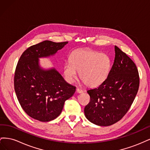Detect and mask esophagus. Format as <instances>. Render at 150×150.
<instances>
[{"label": "esophagus", "instance_id": "1", "mask_svg": "<svg viewBox=\"0 0 150 150\" xmlns=\"http://www.w3.org/2000/svg\"><path fill=\"white\" fill-rule=\"evenodd\" d=\"M76 92L78 93H81L83 92V91L82 89L78 88H76Z\"/></svg>", "mask_w": 150, "mask_h": 150}]
</instances>
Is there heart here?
I'll return each instance as SVG.
<instances>
[{
    "instance_id": "obj_1",
    "label": "heart",
    "mask_w": 150,
    "mask_h": 150,
    "mask_svg": "<svg viewBox=\"0 0 150 150\" xmlns=\"http://www.w3.org/2000/svg\"><path fill=\"white\" fill-rule=\"evenodd\" d=\"M111 66V59L106 54L78 50L71 54V62L64 64V74L68 82L71 83L78 71L80 79L86 86L96 87L106 79Z\"/></svg>"
}]
</instances>
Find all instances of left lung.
Listing matches in <instances>:
<instances>
[{"instance_id":"obj_1","label":"left lung","mask_w":150,"mask_h":150,"mask_svg":"<svg viewBox=\"0 0 150 150\" xmlns=\"http://www.w3.org/2000/svg\"><path fill=\"white\" fill-rule=\"evenodd\" d=\"M115 51L114 63L106 79L87 91L90 101L84 108V115L98 126H110L122 119L139 89V77L134 62L116 46Z\"/></svg>"}]
</instances>
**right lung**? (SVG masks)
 <instances>
[{"label":"right lung","mask_w":150,"mask_h":150,"mask_svg":"<svg viewBox=\"0 0 150 150\" xmlns=\"http://www.w3.org/2000/svg\"><path fill=\"white\" fill-rule=\"evenodd\" d=\"M67 42L44 40L22 53L16 68L14 89L21 107L30 117L42 122L56 119L65 101L76 91L55 69L43 70L39 58L47 57L64 47Z\"/></svg>","instance_id":"right-lung-1"}]
</instances>
